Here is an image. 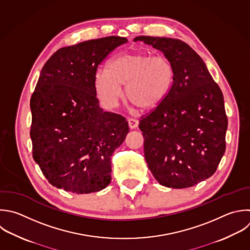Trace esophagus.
<instances>
[{
	"mask_svg": "<svg viewBox=\"0 0 250 250\" xmlns=\"http://www.w3.org/2000/svg\"><path fill=\"white\" fill-rule=\"evenodd\" d=\"M128 123H129V126H130L131 129H135L139 125V121L137 119H135V118H129L128 119Z\"/></svg>",
	"mask_w": 250,
	"mask_h": 250,
	"instance_id": "1",
	"label": "esophagus"
}]
</instances>
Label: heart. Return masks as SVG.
<instances>
[{"label": "heart", "instance_id": "b5f03b06", "mask_svg": "<svg viewBox=\"0 0 250 250\" xmlns=\"http://www.w3.org/2000/svg\"><path fill=\"white\" fill-rule=\"evenodd\" d=\"M176 78L173 63L163 57L146 53H126L115 57L107 69L95 75L98 97L105 107H113L122 96L121 85H126V96L135 106L150 110L159 106L170 94Z\"/></svg>", "mask_w": 250, "mask_h": 250}]
</instances>
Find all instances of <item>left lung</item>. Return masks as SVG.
<instances>
[{
	"instance_id": "left-lung-1",
	"label": "left lung",
	"mask_w": 250,
	"mask_h": 250,
	"mask_svg": "<svg viewBox=\"0 0 250 250\" xmlns=\"http://www.w3.org/2000/svg\"><path fill=\"white\" fill-rule=\"evenodd\" d=\"M173 63L176 78L166 100L140 119L145 158L156 181L185 188L211 177L226 150L224 97L202 59L185 42L139 36Z\"/></svg>"
}]
</instances>
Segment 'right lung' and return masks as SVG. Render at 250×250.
Listing matches in <instances>:
<instances>
[{
    "instance_id": "add662e5",
    "label": "right lung",
    "mask_w": 250,
    "mask_h": 250,
    "mask_svg": "<svg viewBox=\"0 0 250 250\" xmlns=\"http://www.w3.org/2000/svg\"><path fill=\"white\" fill-rule=\"evenodd\" d=\"M127 41L109 36L64 47L42 68L30 100V137L33 158L54 187L90 193L110 183V157L129 126L124 116L100 106L95 75Z\"/></svg>"
}]
</instances>
